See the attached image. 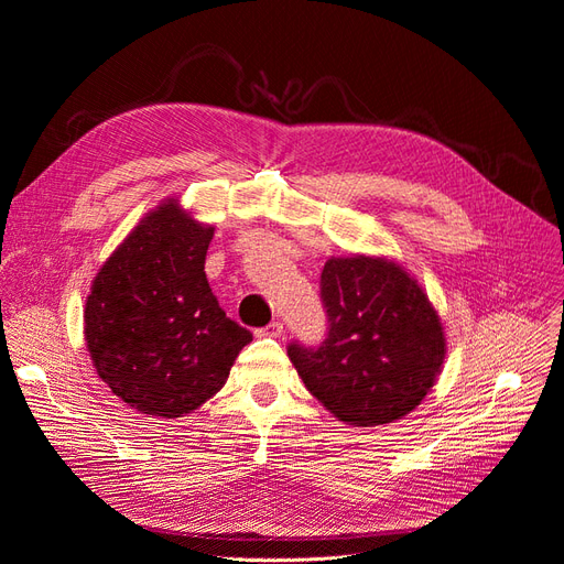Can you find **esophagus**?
I'll list each match as a JSON object with an SVG mask.
<instances>
[{
	"instance_id": "esophagus-1",
	"label": "esophagus",
	"mask_w": 564,
	"mask_h": 564,
	"mask_svg": "<svg viewBox=\"0 0 564 564\" xmlns=\"http://www.w3.org/2000/svg\"><path fill=\"white\" fill-rule=\"evenodd\" d=\"M262 337H281L283 335V323L281 321H271L269 325H264V328L260 330Z\"/></svg>"
}]
</instances>
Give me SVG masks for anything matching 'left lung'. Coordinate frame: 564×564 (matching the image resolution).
Segmentation results:
<instances>
[{"mask_svg":"<svg viewBox=\"0 0 564 564\" xmlns=\"http://www.w3.org/2000/svg\"><path fill=\"white\" fill-rule=\"evenodd\" d=\"M328 335L288 344L304 387L337 420L377 426L422 403L441 375L445 335L424 290L381 258H333L321 271Z\"/></svg>","mask_w":564,"mask_h":564,"instance_id":"left-lung-1","label":"left lung"}]
</instances>
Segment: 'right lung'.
Masks as SVG:
<instances>
[{"label":"right lung","instance_id":"obj_1","mask_svg":"<svg viewBox=\"0 0 564 564\" xmlns=\"http://www.w3.org/2000/svg\"><path fill=\"white\" fill-rule=\"evenodd\" d=\"M213 227L161 204L102 264L84 312L94 366L142 414L183 416L223 389L252 333L231 321L206 279Z\"/></svg>","mask_w":564,"mask_h":564}]
</instances>
